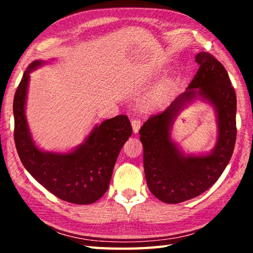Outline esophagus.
<instances>
[{
	"instance_id": "obj_1",
	"label": "esophagus",
	"mask_w": 253,
	"mask_h": 253,
	"mask_svg": "<svg viewBox=\"0 0 253 253\" xmlns=\"http://www.w3.org/2000/svg\"><path fill=\"white\" fill-rule=\"evenodd\" d=\"M131 126H132V131L136 132L138 131V129H139V127H140V121L139 119H137V118H135V119H132L131 121Z\"/></svg>"
}]
</instances>
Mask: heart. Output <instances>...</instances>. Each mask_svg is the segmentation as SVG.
I'll return each mask as SVG.
<instances>
[{
	"instance_id": "obj_1",
	"label": "heart",
	"mask_w": 253,
	"mask_h": 253,
	"mask_svg": "<svg viewBox=\"0 0 253 253\" xmlns=\"http://www.w3.org/2000/svg\"><path fill=\"white\" fill-rule=\"evenodd\" d=\"M170 91V85L169 83H163L154 90L144 102V108L155 109L160 107L164 101L168 99Z\"/></svg>"
}]
</instances>
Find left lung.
<instances>
[{"instance_id":"obj_1","label":"left lung","mask_w":253,"mask_h":253,"mask_svg":"<svg viewBox=\"0 0 253 253\" xmlns=\"http://www.w3.org/2000/svg\"><path fill=\"white\" fill-rule=\"evenodd\" d=\"M195 61L200 68L186 90L164 111L149 117L139 130L147 186L164 203H181L202 194L221 176L234 149L237 96L228 72L208 52L196 54ZM196 100L216 111L217 143L207 154L186 156L170 134L178 115Z\"/></svg>"}]
</instances>
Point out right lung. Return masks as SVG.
Instances as JSON below:
<instances>
[{"instance_id": "right-lung-1", "label": "right lung", "mask_w": 253, "mask_h": 253, "mask_svg": "<svg viewBox=\"0 0 253 253\" xmlns=\"http://www.w3.org/2000/svg\"><path fill=\"white\" fill-rule=\"evenodd\" d=\"M48 63L36 60L24 71L13 100L14 142L25 169L37 182L66 202L91 204L108 190L115 163L132 129L125 115L95 125L83 144L67 153L37 146L25 116L30 74Z\"/></svg>"}]
</instances>
